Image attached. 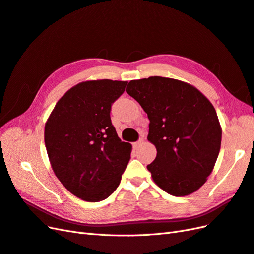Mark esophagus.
I'll return each mask as SVG.
<instances>
[{"mask_svg": "<svg viewBox=\"0 0 254 254\" xmlns=\"http://www.w3.org/2000/svg\"><path fill=\"white\" fill-rule=\"evenodd\" d=\"M141 142H143V138H140L138 141H136V142H134L133 143V147L134 148H137V147H138L139 146V144L141 143Z\"/></svg>", "mask_w": 254, "mask_h": 254, "instance_id": "34e87169", "label": "esophagus"}]
</instances>
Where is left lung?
<instances>
[{
  "label": "left lung",
  "instance_id": "8db88e82",
  "mask_svg": "<svg viewBox=\"0 0 254 254\" xmlns=\"http://www.w3.org/2000/svg\"><path fill=\"white\" fill-rule=\"evenodd\" d=\"M126 91L150 120L148 140L157 153L147 168L155 184L176 197L198 190L220 151L221 127L213 104L192 85L169 77L134 79Z\"/></svg>",
  "mask_w": 254,
  "mask_h": 254
}]
</instances>
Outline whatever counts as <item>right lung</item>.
<instances>
[{
	"label": "right lung",
	"instance_id": "add662e5",
	"mask_svg": "<svg viewBox=\"0 0 254 254\" xmlns=\"http://www.w3.org/2000/svg\"><path fill=\"white\" fill-rule=\"evenodd\" d=\"M127 84L78 83L59 100L46 122L45 142L55 176L84 201L110 197L131 158L132 144L121 141L110 115Z\"/></svg>",
	"mask_w": 254,
	"mask_h": 254
}]
</instances>
